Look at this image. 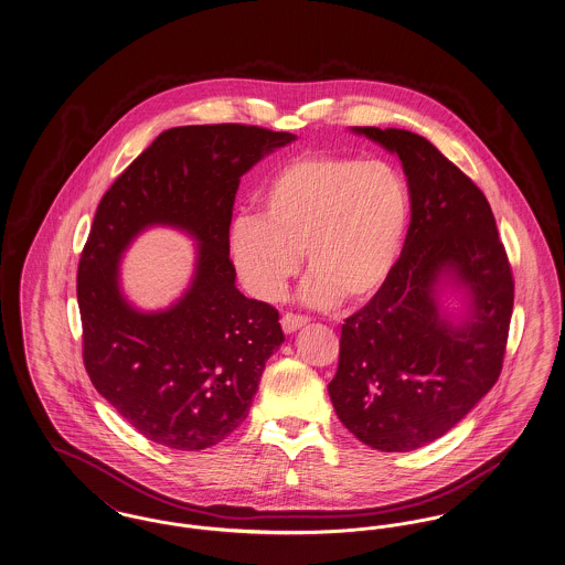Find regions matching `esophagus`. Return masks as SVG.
I'll use <instances>...</instances> for the list:
<instances>
[{
	"mask_svg": "<svg viewBox=\"0 0 565 565\" xmlns=\"http://www.w3.org/2000/svg\"><path fill=\"white\" fill-rule=\"evenodd\" d=\"M309 322L305 316H296V313H286L284 318H281V328H284V332H296L298 328H302L305 323Z\"/></svg>",
	"mask_w": 565,
	"mask_h": 565,
	"instance_id": "esophagus-1",
	"label": "esophagus"
}]
</instances>
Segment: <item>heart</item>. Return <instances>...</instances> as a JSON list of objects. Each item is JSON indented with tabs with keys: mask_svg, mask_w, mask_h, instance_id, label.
<instances>
[{
	"mask_svg": "<svg viewBox=\"0 0 565 565\" xmlns=\"http://www.w3.org/2000/svg\"><path fill=\"white\" fill-rule=\"evenodd\" d=\"M263 215L233 222L228 249L245 288L277 300L300 269L302 296L330 307L364 302L394 269L408 226V189L385 161L302 154L284 162L260 192Z\"/></svg>",
	"mask_w": 565,
	"mask_h": 565,
	"instance_id": "b5f03b06",
	"label": "heart"
}]
</instances>
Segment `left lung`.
I'll return each mask as SVG.
<instances>
[{"label":"left lung","instance_id":"left-lung-1","mask_svg":"<svg viewBox=\"0 0 565 565\" xmlns=\"http://www.w3.org/2000/svg\"><path fill=\"white\" fill-rule=\"evenodd\" d=\"M353 131L398 154L411 224L381 290L341 328L328 394L358 440L404 454L456 428L498 381L514 281L491 207L463 171L422 135ZM440 285L467 292L461 323L439 309Z\"/></svg>","mask_w":565,"mask_h":565}]
</instances>
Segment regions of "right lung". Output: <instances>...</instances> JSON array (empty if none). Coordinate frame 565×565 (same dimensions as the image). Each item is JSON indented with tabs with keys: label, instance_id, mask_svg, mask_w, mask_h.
Wrapping results in <instances>:
<instances>
[{
	"label": "right lung",
	"instance_id": "1",
	"mask_svg": "<svg viewBox=\"0 0 565 565\" xmlns=\"http://www.w3.org/2000/svg\"><path fill=\"white\" fill-rule=\"evenodd\" d=\"M295 139L249 125L162 131L97 207L78 265L82 358L95 390L152 443L201 451L224 440L284 343L277 309L235 286L228 231L243 173ZM150 225L200 245L190 290L146 315L119 292V258Z\"/></svg>",
	"mask_w": 565,
	"mask_h": 565
}]
</instances>
